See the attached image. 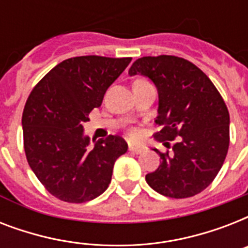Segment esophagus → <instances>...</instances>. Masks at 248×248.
<instances>
[{
  "instance_id": "obj_1",
  "label": "esophagus",
  "mask_w": 248,
  "mask_h": 248,
  "mask_svg": "<svg viewBox=\"0 0 248 248\" xmlns=\"http://www.w3.org/2000/svg\"><path fill=\"white\" fill-rule=\"evenodd\" d=\"M128 151L131 152V153H134V155H140V153L143 152V148L134 147V145H130V147H128Z\"/></svg>"
}]
</instances>
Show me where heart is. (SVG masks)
Wrapping results in <instances>:
<instances>
[{"label":"heart","instance_id":"obj_1","mask_svg":"<svg viewBox=\"0 0 248 248\" xmlns=\"http://www.w3.org/2000/svg\"><path fill=\"white\" fill-rule=\"evenodd\" d=\"M136 135H138V131H135V130L130 131V136H131V138H135Z\"/></svg>","mask_w":248,"mask_h":248}]
</instances>
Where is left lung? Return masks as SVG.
Returning a JSON list of instances; mask_svg holds the SVG:
<instances>
[{
	"instance_id": "8db88e82",
	"label": "left lung",
	"mask_w": 248,
	"mask_h": 248,
	"mask_svg": "<svg viewBox=\"0 0 248 248\" xmlns=\"http://www.w3.org/2000/svg\"><path fill=\"white\" fill-rule=\"evenodd\" d=\"M128 75L147 76L158 90L155 138L172 151L159 152L162 162L147 173L152 189L170 198L201 193L219 173L229 148V112L225 101L200 68L173 55L144 56Z\"/></svg>"
}]
</instances>
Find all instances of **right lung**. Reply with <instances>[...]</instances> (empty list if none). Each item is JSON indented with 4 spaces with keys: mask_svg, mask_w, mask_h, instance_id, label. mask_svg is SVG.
<instances>
[{
    "mask_svg": "<svg viewBox=\"0 0 248 248\" xmlns=\"http://www.w3.org/2000/svg\"><path fill=\"white\" fill-rule=\"evenodd\" d=\"M130 62L131 58H71L52 68L29 93L21 118L25 157L58 200L83 203L110 184L113 166L127 152V143L109 135L89 148L82 124Z\"/></svg>",
    "mask_w": 248,
    "mask_h": 248,
    "instance_id": "obj_1",
    "label": "right lung"
}]
</instances>
